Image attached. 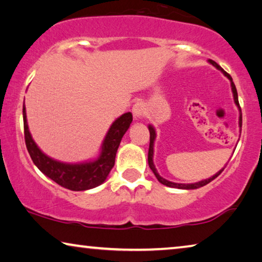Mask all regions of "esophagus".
I'll return each instance as SVG.
<instances>
[{"mask_svg":"<svg viewBox=\"0 0 262 262\" xmlns=\"http://www.w3.org/2000/svg\"><path fill=\"white\" fill-rule=\"evenodd\" d=\"M145 111H146V108H145V105L143 102H136L134 107H132V112H134L135 118L143 117V116L145 115Z\"/></svg>","mask_w":262,"mask_h":262,"instance_id":"obj_1","label":"esophagus"}]
</instances>
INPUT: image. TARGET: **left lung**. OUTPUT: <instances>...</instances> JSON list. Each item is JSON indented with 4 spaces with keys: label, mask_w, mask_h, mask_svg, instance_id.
Segmentation results:
<instances>
[{
    "label": "left lung",
    "mask_w": 262,
    "mask_h": 262,
    "mask_svg": "<svg viewBox=\"0 0 262 262\" xmlns=\"http://www.w3.org/2000/svg\"><path fill=\"white\" fill-rule=\"evenodd\" d=\"M208 62H210L212 66H214L216 69H219L221 72H223V74L226 76V77L231 80V85H232V91H233V97H234V102H235V104L236 105H238V107H239V111H240V117H239V125H240V127L243 126V114H241V107H240V105H239V100H238V92H236V89H235V85H234V83H233V79H232V77L231 76H229L226 71H225L223 68H221L218 63H215L214 61H212V59H208ZM148 131H150V147H148V156H147V160H148V166H150V168L152 170V172L155 173V176H156V178L158 179V182L159 183H162L163 185H166V186H168V187H174V188H182V190H194V188H199V187H201V186H205V185H207L208 183H211L213 179H215L216 177H218L221 172L224 171V168L223 170H220L218 173H215L214 176L213 177H211V178H208V179H205V180H201V182H199V183H194V184H177V183H172V182H168V180H166V179H164L163 177H160L159 176V173L157 172V170H156V166H155V164H154V143H155V139H156V131H155V128H154V126H151V125H148Z\"/></svg>",
    "instance_id": "1"
}]
</instances>
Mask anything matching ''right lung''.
<instances>
[{"mask_svg": "<svg viewBox=\"0 0 262 262\" xmlns=\"http://www.w3.org/2000/svg\"><path fill=\"white\" fill-rule=\"evenodd\" d=\"M132 122V114L126 112L112 123L102 145L97 160L82 164H67L51 159L37 147L28 128L26 107L23 106L24 139L28 152L38 170L55 183L71 191H85L105 182L115 165L116 154L123 136Z\"/></svg>", "mask_w": 262, "mask_h": 262, "instance_id": "1", "label": "right lung"}]
</instances>
